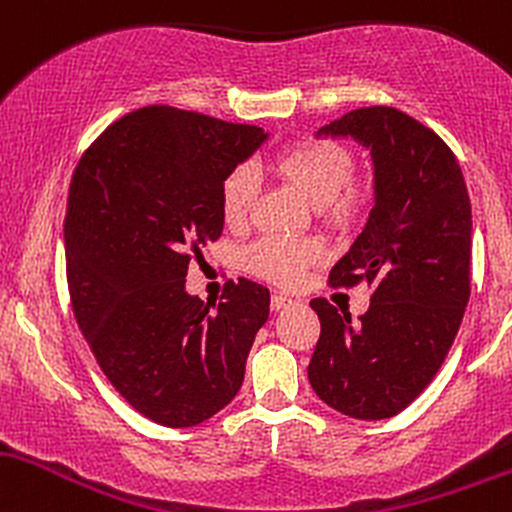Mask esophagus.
I'll use <instances>...</instances> for the list:
<instances>
[{"instance_id":"obj_1","label":"esophagus","mask_w":512,"mask_h":512,"mask_svg":"<svg viewBox=\"0 0 512 512\" xmlns=\"http://www.w3.org/2000/svg\"><path fill=\"white\" fill-rule=\"evenodd\" d=\"M292 304H295V300H292V297L283 295V292H273V297H271V309H273V312H280V309L292 307Z\"/></svg>"}]
</instances>
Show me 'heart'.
<instances>
[{
    "instance_id": "1",
    "label": "heart",
    "mask_w": 512,
    "mask_h": 512,
    "mask_svg": "<svg viewBox=\"0 0 512 512\" xmlns=\"http://www.w3.org/2000/svg\"><path fill=\"white\" fill-rule=\"evenodd\" d=\"M275 171L295 183L300 191L319 205V212L331 225H346L365 205L363 188L350 183L353 157L343 145L331 140H304L283 149L275 157ZM258 174L254 164L234 166L222 181L220 208L227 227L244 229L249 225L258 198ZM324 249L312 239L266 237L246 251L244 261L256 275L280 285H295L304 268L321 261Z\"/></svg>"
}]
</instances>
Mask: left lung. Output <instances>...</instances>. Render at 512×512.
<instances>
[{"instance_id":"obj_1","label":"left lung","mask_w":512,"mask_h":512,"mask_svg":"<svg viewBox=\"0 0 512 512\" xmlns=\"http://www.w3.org/2000/svg\"><path fill=\"white\" fill-rule=\"evenodd\" d=\"M370 149L375 205L331 285H372L370 309L350 314L312 300L321 333L309 384L331 409L360 421L392 418L428 387L472 292V205L452 149L392 106L350 111L317 137Z\"/></svg>"}]
</instances>
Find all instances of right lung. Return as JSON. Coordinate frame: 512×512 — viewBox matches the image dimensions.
I'll list each match as a JSON object with an SVG mask.
<instances>
[{
  "label": "right lung",
  "mask_w": 512,
  "mask_h": 512,
  "mask_svg": "<svg viewBox=\"0 0 512 512\" xmlns=\"http://www.w3.org/2000/svg\"><path fill=\"white\" fill-rule=\"evenodd\" d=\"M268 132L171 106L106 128L79 159L65 215L67 285L103 375L149 421L191 428L244 382L271 292L229 280L215 309L186 292L193 254L220 239V188Z\"/></svg>",
  "instance_id": "add662e5"
}]
</instances>
